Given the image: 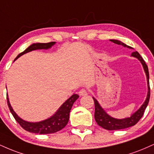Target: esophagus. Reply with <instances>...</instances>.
<instances>
[{"instance_id":"1","label":"esophagus","mask_w":154,"mask_h":154,"mask_svg":"<svg viewBox=\"0 0 154 154\" xmlns=\"http://www.w3.org/2000/svg\"><path fill=\"white\" fill-rule=\"evenodd\" d=\"M79 95H80V96L87 95H88V91H87V90H85V89H82V90H79Z\"/></svg>"}]
</instances>
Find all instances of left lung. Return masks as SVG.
I'll use <instances>...</instances> for the list:
<instances>
[{
	"label": "left lung",
	"instance_id": "8db88e82",
	"mask_svg": "<svg viewBox=\"0 0 154 154\" xmlns=\"http://www.w3.org/2000/svg\"><path fill=\"white\" fill-rule=\"evenodd\" d=\"M110 42H113V43L118 44V45H121L124 47L129 48V49H133L132 47H129L126 45L125 44L123 43L122 42L116 39H110ZM131 56L133 57H136L140 61V63L142 64L143 67L144 71H145L146 78H147V85H148V93L147 97L145 102L143 103L139 109L135 112L134 113L131 115V117L123 118V119H117L111 117L109 116L105 111L103 110V108L100 106L97 100L95 98L92 97L94 100V103H95V121L100 126H101L103 128L106 129L109 131H114V130H120V129L127 128L133 126L139 121L142 116H143L144 111H145L146 107L149 104V99H150V85H149V69H148V66L146 65L145 61L143 59L140 57L139 53L138 51H133L131 54Z\"/></svg>",
	"mask_w": 154,
	"mask_h": 154
}]
</instances>
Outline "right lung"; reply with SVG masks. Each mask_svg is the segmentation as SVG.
<instances>
[{
    "label": "right lung",
    "instance_id": "obj_1",
    "mask_svg": "<svg viewBox=\"0 0 154 154\" xmlns=\"http://www.w3.org/2000/svg\"><path fill=\"white\" fill-rule=\"evenodd\" d=\"M54 44V42H49V43H36L31 44L25 51L20 53L16 57V58L14 59V61L17 59L18 57L24 54L29 52V51L36 49H48ZM79 97V96L77 94L72 95L69 99L66 100L61 105L58 110L52 116L47 118V119L42 120V121L36 122V123L26 121V120H23L20 117H18V116L14 112V109L12 108L11 105L10 104L8 94H7V103H8L9 110H10L11 112L14 117L15 120L19 123V125L23 128L24 130L29 131L30 133H39V134H49V133H56L57 131L62 130V128H64L66 126L68 121H69V112L72 105L76 101V100L78 99Z\"/></svg>",
    "mask_w": 154,
    "mask_h": 154
}]
</instances>
